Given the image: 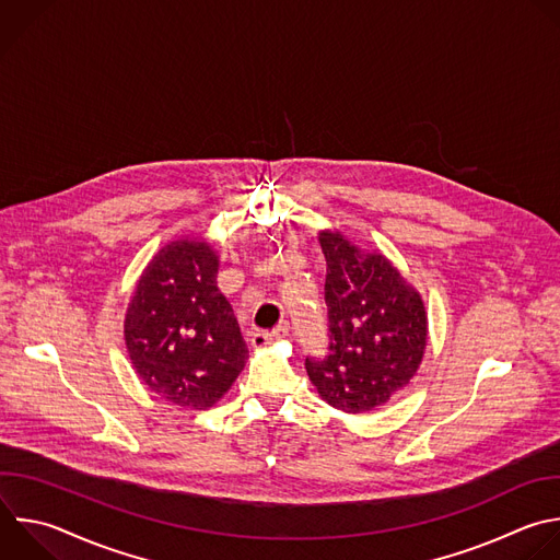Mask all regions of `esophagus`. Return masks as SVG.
Masks as SVG:
<instances>
[{
  "instance_id": "1",
  "label": "esophagus",
  "mask_w": 560,
  "mask_h": 560,
  "mask_svg": "<svg viewBox=\"0 0 560 560\" xmlns=\"http://www.w3.org/2000/svg\"><path fill=\"white\" fill-rule=\"evenodd\" d=\"M288 336V327L285 325H279L277 329H272V331H261V329H257V331H253L250 334V342H253V347H266V345H270V342H275V340H283Z\"/></svg>"
}]
</instances>
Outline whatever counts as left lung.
<instances>
[{
    "label": "left lung",
    "instance_id": "8db88e82",
    "mask_svg": "<svg viewBox=\"0 0 560 560\" xmlns=\"http://www.w3.org/2000/svg\"><path fill=\"white\" fill-rule=\"evenodd\" d=\"M327 261L329 347L305 358L318 396L345 413L383 407L409 385L422 362L429 318L420 292L385 255L364 253L340 231H320Z\"/></svg>",
    "mask_w": 560,
    "mask_h": 560
}]
</instances>
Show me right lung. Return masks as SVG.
<instances>
[{"label": "right lung", "instance_id": "obj_1", "mask_svg": "<svg viewBox=\"0 0 560 560\" xmlns=\"http://www.w3.org/2000/svg\"><path fill=\"white\" fill-rule=\"evenodd\" d=\"M218 270L209 242L175 240L147 264L125 314V345L138 378L182 409H211L248 360Z\"/></svg>", "mask_w": 560, "mask_h": 560}]
</instances>
